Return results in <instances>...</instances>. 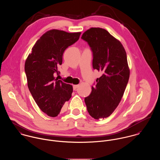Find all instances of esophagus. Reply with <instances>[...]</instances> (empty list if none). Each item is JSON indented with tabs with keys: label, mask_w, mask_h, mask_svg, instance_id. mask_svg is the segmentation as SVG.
Masks as SVG:
<instances>
[{
	"label": "esophagus",
	"mask_w": 160,
	"mask_h": 160,
	"mask_svg": "<svg viewBox=\"0 0 160 160\" xmlns=\"http://www.w3.org/2000/svg\"><path fill=\"white\" fill-rule=\"evenodd\" d=\"M79 88V85H74L73 86V90L76 91Z\"/></svg>",
	"instance_id": "34e87169"
}]
</instances>
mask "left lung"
Segmentation results:
<instances>
[{"label":"left lung","instance_id":"1","mask_svg":"<svg viewBox=\"0 0 160 160\" xmlns=\"http://www.w3.org/2000/svg\"><path fill=\"white\" fill-rule=\"evenodd\" d=\"M81 39L91 48L93 68L102 73L84 101L92 118L104 119L114 112L127 86L130 71L126 52L120 41L102 28H90Z\"/></svg>","mask_w":160,"mask_h":160}]
</instances>
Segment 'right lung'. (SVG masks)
I'll list each match as a JSON object with an SVG mask.
<instances>
[{
	"mask_svg": "<svg viewBox=\"0 0 160 160\" xmlns=\"http://www.w3.org/2000/svg\"><path fill=\"white\" fill-rule=\"evenodd\" d=\"M81 34L48 31L37 41L25 62L28 89L39 108L49 116H58L71 97L72 86L55 79L54 74L59 72L58 67L62 64L63 52L79 39Z\"/></svg>",
	"mask_w": 160,
	"mask_h": 160,
	"instance_id": "1",
	"label": "right lung"
}]
</instances>
